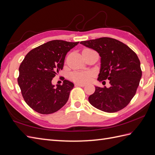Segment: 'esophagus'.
I'll return each instance as SVG.
<instances>
[{
	"label": "esophagus",
	"instance_id": "esophagus-1",
	"mask_svg": "<svg viewBox=\"0 0 155 155\" xmlns=\"http://www.w3.org/2000/svg\"><path fill=\"white\" fill-rule=\"evenodd\" d=\"M75 86L84 87V86H86V84H83V83H76V84H75Z\"/></svg>",
	"mask_w": 155,
	"mask_h": 155
}]
</instances>
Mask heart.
Listing matches in <instances>:
<instances>
[{
    "label": "heart",
    "instance_id": "1",
    "mask_svg": "<svg viewBox=\"0 0 155 155\" xmlns=\"http://www.w3.org/2000/svg\"><path fill=\"white\" fill-rule=\"evenodd\" d=\"M71 78L74 81L79 82H88L92 77V73L88 72V71H84V72H78L75 71L71 74Z\"/></svg>",
    "mask_w": 155,
    "mask_h": 155
}]
</instances>
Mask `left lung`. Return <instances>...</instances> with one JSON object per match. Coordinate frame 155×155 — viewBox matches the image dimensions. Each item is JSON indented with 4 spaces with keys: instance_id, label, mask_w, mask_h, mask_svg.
<instances>
[{
    "instance_id": "obj_1",
    "label": "left lung",
    "mask_w": 155,
    "mask_h": 155,
    "mask_svg": "<svg viewBox=\"0 0 155 155\" xmlns=\"http://www.w3.org/2000/svg\"><path fill=\"white\" fill-rule=\"evenodd\" d=\"M81 45L96 50L101 57L97 80L108 79L110 86H96L88 97L90 104L107 113H115L132 100L142 76L140 61L134 51L114 38L102 37L82 41Z\"/></svg>"
}]
</instances>
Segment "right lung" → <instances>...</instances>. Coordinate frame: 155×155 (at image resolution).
Instances as JSON below:
<instances>
[{
	"label": "right lung",
	"mask_w": 155,
	"mask_h": 155,
	"mask_svg": "<svg viewBox=\"0 0 155 155\" xmlns=\"http://www.w3.org/2000/svg\"><path fill=\"white\" fill-rule=\"evenodd\" d=\"M79 42L54 40L31 50L19 68L18 82L25 101L35 111L54 113L69 100L74 84L67 80L57 84L51 81L63 69L65 55Z\"/></svg>",
	"instance_id": "add662e5"
}]
</instances>
